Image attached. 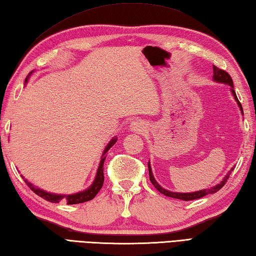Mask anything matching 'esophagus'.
I'll use <instances>...</instances> for the list:
<instances>
[{
    "label": "esophagus",
    "mask_w": 256,
    "mask_h": 256,
    "mask_svg": "<svg viewBox=\"0 0 256 256\" xmlns=\"http://www.w3.org/2000/svg\"><path fill=\"white\" fill-rule=\"evenodd\" d=\"M148 130V124L142 120H135L130 125V131L135 133H144Z\"/></svg>",
    "instance_id": "1"
}]
</instances>
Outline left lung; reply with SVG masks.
Listing matches in <instances>:
<instances>
[{"mask_svg": "<svg viewBox=\"0 0 256 256\" xmlns=\"http://www.w3.org/2000/svg\"><path fill=\"white\" fill-rule=\"evenodd\" d=\"M212 79H214V81H216V82H219V84H228L230 86V91L231 94L233 96V98H234L236 102L238 103V106L240 108V111H241V114H243V108H242V106L240 101H238V96L236 94V91H234V86H233V81L230 77V74L226 72L224 70L222 69H219L218 67L214 66V77H212ZM148 170H150V182L154 184V187L158 190V192L162 194L167 196V197H170V198H175V199H180V200H184V201H189V200H194V199H198V198H201V197H204V196L206 194H214L216 192H219V190L224 186V184L226 182L228 178L230 177L232 170H234V167L231 168V170L228 172L226 175L222 178V180L216 184V186L214 187H210V188H206V189H202V190H198V192H170V190H167L165 188H162L160 184L156 182V179L153 175V172H152V167H150V164L148 162Z\"/></svg>", "mask_w": 256, "mask_h": 256, "instance_id": "left-lung-1", "label": "left lung"}]
</instances>
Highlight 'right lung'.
<instances>
[{
    "label": "right lung",
    "instance_id": "right-lung-1",
    "mask_svg": "<svg viewBox=\"0 0 256 256\" xmlns=\"http://www.w3.org/2000/svg\"><path fill=\"white\" fill-rule=\"evenodd\" d=\"M32 74L30 72V74L27 76V78L25 79V84H27V81L30 79V76ZM118 138H112L110 142H108L104 150H103L102 156H101V160H100V164L98 166V170L96 174V177H94V180L92 182V184L90 186L82 190V192H76V194H54V192H48L46 190H42L40 188H38L36 186H34L30 182L27 180V179L24 178V176H22V178L24 179V182L27 184V186H28L32 192H34L36 194L40 196L42 199H45L47 201H50L52 204H58L60 202V201H64V202H67V204H82L86 202V201H90L94 199L96 194L99 192V190L102 188L103 186V182H104V175H103V164H104V160H106V155L108 153V150H110L112 146L116 143Z\"/></svg>",
    "mask_w": 256,
    "mask_h": 256
}]
</instances>
